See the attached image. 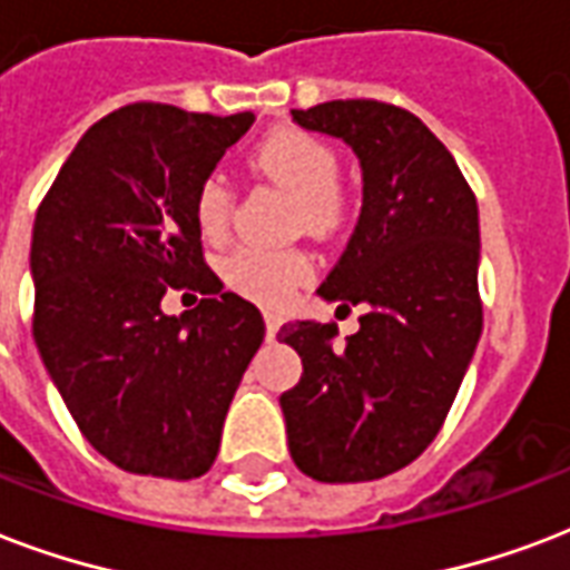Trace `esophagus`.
Here are the masks:
<instances>
[{"label":"esophagus","mask_w":570,"mask_h":570,"mask_svg":"<svg viewBox=\"0 0 570 570\" xmlns=\"http://www.w3.org/2000/svg\"><path fill=\"white\" fill-rule=\"evenodd\" d=\"M277 328H281V320L275 314H266V341H275Z\"/></svg>","instance_id":"34e87169"}]
</instances>
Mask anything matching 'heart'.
<instances>
[{
    "label": "heart",
    "mask_w": 570,
    "mask_h": 570,
    "mask_svg": "<svg viewBox=\"0 0 570 570\" xmlns=\"http://www.w3.org/2000/svg\"><path fill=\"white\" fill-rule=\"evenodd\" d=\"M259 173L295 194V224L307 233H332L343 220V194L337 188V155L328 142L302 128H275L250 151ZM233 208L227 179L208 173L194 194V220L206 238L224 236ZM311 272V259L302 250L245 245L227 256L224 275L229 286L263 304H284Z\"/></svg>",
    "instance_id": "obj_1"
}]
</instances>
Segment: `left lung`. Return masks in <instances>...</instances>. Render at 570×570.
Here are the masks:
<instances>
[{"instance_id":"1","label":"left lung","mask_w":570,"mask_h":570,"mask_svg":"<svg viewBox=\"0 0 570 570\" xmlns=\"http://www.w3.org/2000/svg\"><path fill=\"white\" fill-rule=\"evenodd\" d=\"M341 137L362 164L364 203L350 245L316 293L364 304L334 346L332 323H286L302 380L281 394L295 466L325 484L373 481L428 449L458 397L478 337V203L458 160L419 116L353 98L293 110Z\"/></svg>"}]
</instances>
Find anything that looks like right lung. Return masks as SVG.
I'll return each mask as SVG.
<instances>
[{
    "label": "right lung",
    "instance_id": "obj_1",
    "mask_svg": "<svg viewBox=\"0 0 570 570\" xmlns=\"http://www.w3.org/2000/svg\"><path fill=\"white\" fill-rule=\"evenodd\" d=\"M254 125L173 104L95 121L38 206L32 334L80 433L125 472H208L266 323L203 259L197 185ZM167 288L204 295L167 317Z\"/></svg>",
    "mask_w": 570,
    "mask_h": 570
}]
</instances>
